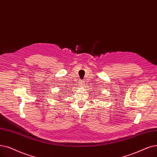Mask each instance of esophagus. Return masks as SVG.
<instances>
[{
	"mask_svg": "<svg viewBox=\"0 0 157 157\" xmlns=\"http://www.w3.org/2000/svg\"><path fill=\"white\" fill-rule=\"evenodd\" d=\"M85 81H81L80 84H81V85H85Z\"/></svg>",
	"mask_w": 157,
	"mask_h": 157,
	"instance_id": "esophagus-1",
	"label": "esophagus"
}]
</instances>
